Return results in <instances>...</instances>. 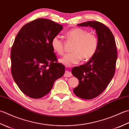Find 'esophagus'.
Masks as SVG:
<instances>
[{
  "label": "esophagus",
  "mask_w": 129,
  "mask_h": 129,
  "mask_svg": "<svg viewBox=\"0 0 129 129\" xmlns=\"http://www.w3.org/2000/svg\"><path fill=\"white\" fill-rule=\"evenodd\" d=\"M72 74L71 72H68V71H67V70H65V73L64 74V76L65 77H70L72 76Z\"/></svg>",
  "instance_id": "esophagus-1"
}]
</instances>
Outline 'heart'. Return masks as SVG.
<instances>
[{"mask_svg": "<svg viewBox=\"0 0 129 129\" xmlns=\"http://www.w3.org/2000/svg\"><path fill=\"white\" fill-rule=\"evenodd\" d=\"M65 35L69 40L75 41V44L72 49L73 52L65 54L60 59V62L67 67H71L78 64L82 58L84 60H88L94 56L99 44L95 34L77 27L67 31ZM51 44L52 49L57 54L62 55L64 53V41L59 35L52 38Z\"/></svg>", "mask_w": 129, "mask_h": 129, "instance_id": "obj_1", "label": "heart"}]
</instances>
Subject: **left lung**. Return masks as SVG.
Returning <instances> with one entry per match:
<instances>
[{"mask_svg": "<svg viewBox=\"0 0 129 129\" xmlns=\"http://www.w3.org/2000/svg\"><path fill=\"white\" fill-rule=\"evenodd\" d=\"M78 25L94 28L99 42L94 56L86 64L75 67L72 70V74L79 80V85L73 92L78 97L90 100L104 91L115 74L117 58L116 45L111 30L102 23L88 21Z\"/></svg>", "mask_w": 129, "mask_h": 129, "instance_id": "left-lung-1", "label": "left lung"}]
</instances>
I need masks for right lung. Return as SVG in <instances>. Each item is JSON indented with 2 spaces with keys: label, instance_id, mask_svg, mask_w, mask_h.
I'll use <instances>...</instances> for the list:
<instances>
[{
  "label": "right lung",
  "instance_id": "add662e5",
  "mask_svg": "<svg viewBox=\"0 0 129 129\" xmlns=\"http://www.w3.org/2000/svg\"><path fill=\"white\" fill-rule=\"evenodd\" d=\"M61 24L38 18L19 30L11 49V73L20 90L32 98H40L51 90L65 73L58 62L51 40L61 31Z\"/></svg>",
  "mask_w": 129,
  "mask_h": 129
}]
</instances>
